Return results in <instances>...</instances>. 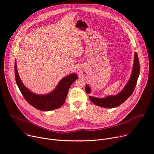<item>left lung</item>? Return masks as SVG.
Segmentation results:
<instances>
[{"label": "left lung", "mask_w": 154, "mask_h": 154, "mask_svg": "<svg viewBox=\"0 0 154 154\" xmlns=\"http://www.w3.org/2000/svg\"><path fill=\"white\" fill-rule=\"evenodd\" d=\"M139 75V61L136 53H134V64L132 74L130 80L123 90L117 95L108 96L104 98H97L89 96V98L94 104L106 108H113L121 105L127 100L133 93ZM85 90L87 93H90V88L87 85Z\"/></svg>", "instance_id": "8db88e82"}]
</instances>
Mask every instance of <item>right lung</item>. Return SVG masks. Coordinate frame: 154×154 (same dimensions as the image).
<instances>
[{
	"label": "right lung",
	"instance_id": "1",
	"mask_svg": "<svg viewBox=\"0 0 154 154\" xmlns=\"http://www.w3.org/2000/svg\"><path fill=\"white\" fill-rule=\"evenodd\" d=\"M15 74L17 85L27 102L37 109L45 111L57 109L61 107L65 102L70 87L78 78L75 74L69 75L61 80L57 87L51 93L46 95H37L31 92L23 84L18 74L16 63H15Z\"/></svg>",
	"mask_w": 154,
	"mask_h": 154
}]
</instances>
